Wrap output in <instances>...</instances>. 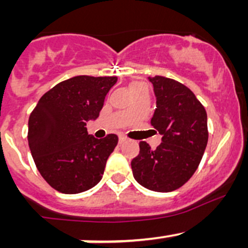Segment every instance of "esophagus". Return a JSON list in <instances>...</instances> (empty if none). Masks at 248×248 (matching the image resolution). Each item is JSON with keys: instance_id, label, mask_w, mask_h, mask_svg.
Segmentation results:
<instances>
[{"instance_id": "obj_1", "label": "esophagus", "mask_w": 248, "mask_h": 248, "mask_svg": "<svg viewBox=\"0 0 248 248\" xmlns=\"http://www.w3.org/2000/svg\"><path fill=\"white\" fill-rule=\"evenodd\" d=\"M126 137H124V136H121V137H120V138H119V144L120 145H121V144H124V141H126Z\"/></svg>"}]
</instances>
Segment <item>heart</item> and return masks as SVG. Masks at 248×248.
Returning <instances> with one entry per match:
<instances>
[{
	"label": "heart",
	"mask_w": 248,
	"mask_h": 248,
	"mask_svg": "<svg viewBox=\"0 0 248 248\" xmlns=\"http://www.w3.org/2000/svg\"><path fill=\"white\" fill-rule=\"evenodd\" d=\"M129 90H131L132 93H137V92L147 90V86L145 82L140 81V80H134V81H132L131 84H129Z\"/></svg>",
	"instance_id": "1"
}]
</instances>
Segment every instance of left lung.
<instances>
[{"label":"left lung","mask_w":248,"mask_h":248,"mask_svg":"<svg viewBox=\"0 0 248 248\" xmlns=\"http://www.w3.org/2000/svg\"><path fill=\"white\" fill-rule=\"evenodd\" d=\"M156 96L151 124L162 136L152 150L140 141L132 159L138 184L155 192H171L186 184L198 168L207 145V115L193 92L169 78L149 77Z\"/></svg>","instance_id":"obj_1"}]
</instances>
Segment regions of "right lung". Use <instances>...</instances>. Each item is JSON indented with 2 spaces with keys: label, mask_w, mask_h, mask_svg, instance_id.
<instances>
[{
  "label": "right lung",
  "mask_w": 248,
  "mask_h": 248,
  "mask_svg": "<svg viewBox=\"0 0 248 248\" xmlns=\"http://www.w3.org/2000/svg\"><path fill=\"white\" fill-rule=\"evenodd\" d=\"M116 77L78 76L44 93L29 119V146L37 169L56 191L76 194L96 186L119 138L97 139L86 122L96 120Z\"/></svg>",
  "instance_id": "1"
}]
</instances>
